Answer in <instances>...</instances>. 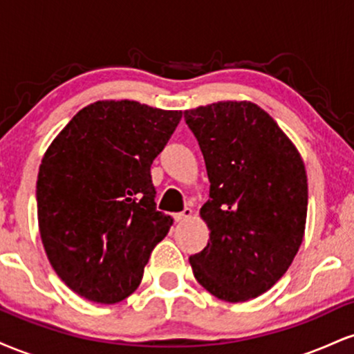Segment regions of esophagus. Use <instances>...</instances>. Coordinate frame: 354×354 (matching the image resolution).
<instances>
[{"instance_id": "34e87169", "label": "esophagus", "mask_w": 354, "mask_h": 354, "mask_svg": "<svg viewBox=\"0 0 354 354\" xmlns=\"http://www.w3.org/2000/svg\"><path fill=\"white\" fill-rule=\"evenodd\" d=\"M191 214H193V209H191V208H185V209L181 211V213L174 214V219H176V221H185V219L191 218Z\"/></svg>"}]
</instances>
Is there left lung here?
I'll list each match as a JSON object with an SVG mask.
<instances>
[{"instance_id":"1","label":"left lung","mask_w":354,"mask_h":354,"mask_svg":"<svg viewBox=\"0 0 354 354\" xmlns=\"http://www.w3.org/2000/svg\"><path fill=\"white\" fill-rule=\"evenodd\" d=\"M209 178L200 214L208 245L189 256L198 283L223 301L270 290L301 246L308 180L298 149L265 109L251 101L186 109Z\"/></svg>"}]
</instances>
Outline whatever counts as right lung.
Instances as JSON below:
<instances>
[{
	"instance_id": "obj_1",
	"label": "right lung",
	"mask_w": 354,
	"mask_h": 354,
	"mask_svg": "<svg viewBox=\"0 0 354 354\" xmlns=\"http://www.w3.org/2000/svg\"><path fill=\"white\" fill-rule=\"evenodd\" d=\"M138 101H96L44 153L36 183L39 234L53 270L93 303L140 286L173 218L156 209L151 165L181 120Z\"/></svg>"
}]
</instances>
